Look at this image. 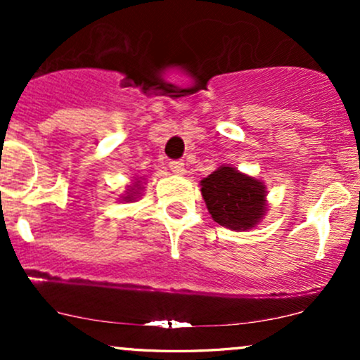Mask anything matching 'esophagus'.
Masks as SVG:
<instances>
[{
	"instance_id": "obj_1",
	"label": "esophagus",
	"mask_w": 360,
	"mask_h": 360,
	"mask_svg": "<svg viewBox=\"0 0 360 360\" xmlns=\"http://www.w3.org/2000/svg\"><path fill=\"white\" fill-rule=\"evenodd\" d=\"M169 166H171L172 172H176V174H184L186 172L183 160H171V162H169Z\"/></svg>"
}]
</instances>
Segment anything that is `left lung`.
<instances>
[{
  "instance_id": "obj_1",
  "label": "left lung",
  "mask_w": 360,
  "mask_h": 360,
  "mask_svg": "<svg viewBox=\"0 0 360 360\" xmlns=\"http://www.w3.org/2000/svg\"><path fill=\"white\" fill-rule=\"evenodd\" d=\"M201 194L213 220L226 229H252L266 212L264 184L233 167H220L205 177Z\"/></svg>"
}]
</instances>
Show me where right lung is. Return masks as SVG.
Returning a JSON list of instances; mask_svg holds the SVG:
<instances>
[{
  "label": "right lung",
  "instance_id": "obj_1",
  "mask_svg": "<svg viewBox=\"0 0 360 360\" xmlns=\"http://www.w3.org/2000/svg\"><path fill=\"white\" fill-rule=\"evenodd\" d=\"M135 188H137V189H128V191H130V193H128V196H125V200H128V201H130V200H134V194H139V193H134V191H139V186H135Z\"/></svg>",
  "mask_w": 360,
  "mask_h": 360
}]
</instances>
